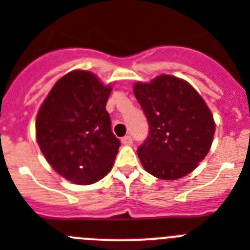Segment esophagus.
Listing matches in <instances>:
<instances>
[{
  "mask_svg": "<svg viewBox=\"0 0 250 250\" xmlns=\"http://www.w3.org/2000/svg\"><path fill=\"white\" fill-rule=\"evenodd\" d=\"M122 143L125 146H130V145H132V137H130V136H125L122 138Z\"/></svg>",
  "mask_w": 250,
  "mask_h": 250,
  "instance_id": "obj_1",
  "label": "esophagus"
}]
</instances>
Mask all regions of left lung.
<instances>
[{"label":"left lung","instance_id":"1","mask_svg":"<svg viewBox=\"0 0 250 250\" xmlns=\"http://www.w3.org/2000/svg\"><path fill=\"white\" fill-rule=\"evenodd\" d=\"M133 92L149 123L147 139L137 152L143 168L166 181L189 174L208 154L215 132L201 94L168 75L136 83Z\"/></svg>","mask_w":250,"mask_h":250}]
</instances>
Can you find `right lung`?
<instances>
[{"instance_id":"right-lung-1","label":"right lung","mask_w":250,"mask_h":250,"mask_svg":"<svg viewBox=\"0 0 250 250\" xmlns=\"http://www.w3.org/2000/svg\"><path fill=\"white\" fill-rule=\"evenodd\" d=\"M112 87L88 71L56 82L36 120V138L51 167L67 181L92 184L112 169L120 139L105 104Z\"/></svg>"}]
</instances>
